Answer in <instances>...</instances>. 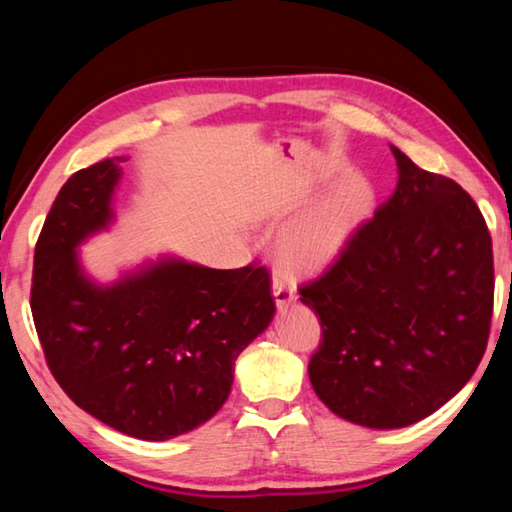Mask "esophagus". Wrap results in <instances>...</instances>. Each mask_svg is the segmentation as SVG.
Instances as JSON below:
<instances>
[{
  "instance_id": "1",
  "label": "esophagus",
  "mask_w": 512,
  "mask_h": 512,
  "mask_svg": "<svg viewBox=\"0 0 512 512\" xmlns=\"http://www.w3.org/2000/svg\"><path fill=\"white\" fill-rule=\"evenodd\" d=\"M273 298H275V305L284 309L296 302V289H293V284L284 280L282 275H273Z\"/></svg>"
}]
</instances>
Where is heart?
I'll use <instances>...</instances> for the list:
<instances>
[{"label":"heart","instance_id":"1","mask_svg":"<svg viewBox=\"0 0 512 512\" xmlns=\"http://www.w3.org/2000/svg\"><path fill=\"white\" fill-rule=\"evenodd\" d=\"M377 207V189L359 171L343 178L284 225L275 259L291 275H316L332 266L352 244Z\"/></svg>","mask_w":512,"mask_h":512}]
</instances>
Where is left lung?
Returning <instances> with one entry per match:
<instances>
[{
	"instance_id": "left-lung-1",
	"label": "left lung",
	"mask_w": 512,
	"mask_h": 512,
	"mask_svg": "<svg viewBox=\"0 0 512 512\" xmlns=\"http://www.w3.org/2000/svg\"><path fill=\"white\" fill-rule=\"evenodd\" d=\"M391 151L393 196L300 287L323 327L311 386L368 429L409 427L461 391L483 359L495 296L492 239L472 196Z\"/></svg>"
}]
</instances>
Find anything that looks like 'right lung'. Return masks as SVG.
I'll use <instances>...</instances> for the list:
<instances>
[{
	"mask_svg": "<svg viewBox=\"0 0 512 512\" xmlns=\"http://www.w3.org/2000/svg\"><path fill=\"white\" fill-rule=\"evenodd\" d=\"M121 162L76 171L58 192L33 259V323L76 406L126 436L169 440L228 400L237 357L273 320L271 275L162 255L110 284L90 277L79 248L115 221Z\"/></svg>",
	"mask_w": 512,
	"mask_h": 512,
	"instance_id": "add662e5",
	"label": "right lung"
}]
</instances>
